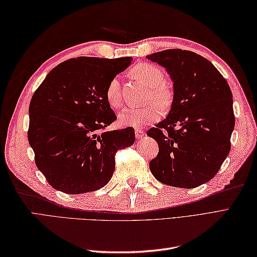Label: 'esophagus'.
<instances>
[{"instance_id":"1","label":"esophagus","mask_w":257,"mask_h":257,"mask_svg":"<svg viewBox=\"0 0 257 257\" xmlns=\"http://www.w3.org/2000/svg\"><path fill=\"white\" fill-rule=\"evenodd\" d=\"M135 133H136V137H137V139H141L145 136V132L141 128H136Z\"/></svg>"}]
</instances>
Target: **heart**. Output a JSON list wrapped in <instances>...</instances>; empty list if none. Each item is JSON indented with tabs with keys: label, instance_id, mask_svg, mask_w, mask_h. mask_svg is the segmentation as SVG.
Instances as JSON below:
<instances>
[{
	"label": "heart",
	"instance_id": "1",
	"mask_svg": "<svg viewBox=\"0 0 257 257\" xmlns=\"http://www.w3.org/2000/svg\"><path fill=\"white\" fill-rule=\"evenodd\" d=\"M132 74L136 78L150 87L149 99H155L163 107H168L172 101V91L165 84V74L162 69L154 64H139ZM106 99L109 106L119 108L121 106V90L118 77L109 81L106 88ZM162 108L157 102H151L144 107L125 108L119 113V122L122 125L139 127L157 121L161 117Z\"/></svg>",
	"mask_w": 257,
	"mask_h": 257
}]
</instances>
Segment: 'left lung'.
Listing matches in <instances>:
<instances>
[{
  "instance_id": "obj_1",
  "label": "left lung",
  "mask_w": 257,
  "mask_h": 257,
  "mask_svg": "<svg viewBox=\"0 0 257 257\" xmlns=\"http://www.w3.org/2000/svg\"><path fill=\"white\" fill-rule=\"evenodd\" d=\"M147 58L165 67L173 83L167 118L147 132L159 146L150 171L163 184L196 188L215 176L230 154L231 88L214 65L193 52L176 48Z\"/></svg>"
}]
</instances>
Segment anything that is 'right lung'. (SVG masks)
Here are the masks:
<instances>
[{"label":"right lung","mask_w":257,"mask_h":257,"mask_svg":"<svg viewBox=\"0 0 257 257\" xmlns=\"http://www.w3.org/2000/svg\"><path fill=\"white\" fill-rule=\"evenodd\" d=\"M132 59H67L34 92L27 137L38 170L54 189L79 194L102 188L112 177L116 151L134 145L133 127L105 130L117 119L107 85Z\"/></svg>","instance_id":"1"}]
</instances>
